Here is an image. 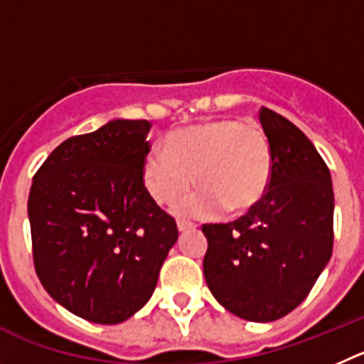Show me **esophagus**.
Returning a JSON list of instances; mask_svg holds the SVG:
<instances>
[{
    "instance_id": "1",
    "label": "esophagus",
    "mask_w": 364,
    "mask_h": 364,
    "mask_svg": "<svg viewBox=\"0 0 364 364\" xmlns=\"http://www.w3.org/2000/svg\"><path fill=\"white\" fill-rule=\"evenodd\" d=\"M196 227H198V225H196V223H192V221H185V219H179V221H178V228H179V232L194 230Z\"/></svg>"
}]
</instances>
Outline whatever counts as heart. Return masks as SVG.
<instances>
[{"mask_svg":"<svg viewBox=\"0 0 364 364\" xmlns=\"http://www.w3.org/2000/svg\"><path fill=\"white\" fill-rule=\"evenodd\" d=\"M165 148L154 146L141 163V179L150 198L172 203L196 183L203 192L179 198V215H212L223 208L245 214L259 205L270 186L274 154L263 127L254 119L203 121L166 136Z\"/></svg>","mask_w":364,"mask_h":364,"instance_id":"heart-1","label":"heart"}]
</instances>
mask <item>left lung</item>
I'll return each mask as SVG.
<instances>
[{"mask_svg":"<svg viewBox=\"0 0 364 364\" xmlns=\"http://www.w3.org/2000/svg\"><path fill=\"white\" fill-rule=\"evenodd\" d=\"M274 154L259 205L232 223L203 225V272L212 296L241 319L268 323L309 296L333 247V190L326 163L287 117L261 107Z\"/></svg>","mask_w":364,"mask_h":364,"instance_id":"8db88e82","label":"left lung"}]
</instances>
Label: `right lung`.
Here are the masks:
<instances>
[{"label":"right lung","mask_w":364,"mask_h":364,"mask_svg":"<svg viewBox=\"0 0 364 364\" xmlns=\"http://www.w3.org/2000/svg\"><path fill=\"white\" fill-rule=\"evenodd\" d=\"M152 123L116 119L65 139L28 194L39 281L68 312L116 325L145 306L178 225L146 192L141 163Z\"/></svg>","instance_id":"add662e5"}]
</instances>
